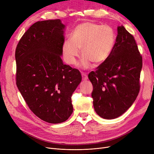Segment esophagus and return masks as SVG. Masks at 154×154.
Instances as JSON below:
<instances>
[{"label": "esophagus", "instance_id": "34e87169", "mask_svg": "<svg viewBox=\"0 0 154 154\" xmlns=\"http://www.w3.org/2000/svg\"><path fill=\"white\" fill-rule=\"evenodd\" d=\"M82 77L83 80H87L88 79V76L87 75V74H84V73H82Z\"/></svg>", "mask_w": 154, "mask_h": 154}]
</instances>
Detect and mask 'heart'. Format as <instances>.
<instances>
[{"mask_svg":"<svg viewBox=\"0 0 154 154\" xmlns=\"http://www.w3.org/2000/svg\"><path fill=\"white\" fill-rule=\"evenodd\" d=\"M115 33L107 26L87 22L79 24L73 30L70 40H65L62 51L65 61L74 65L79 55L83 56L80 66L87 69L91 63L99 66L109 56L115 42Z\"/></svg>","mask_w":154,"mask_h":154,"instance_id":"1","label":"heart"}]
</instances>
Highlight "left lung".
Instances as JSON below:
<instances>
[{
  "label": "left lung",
  "instance_id": "left-lung-1",
  "mask_svg": "<svg viewBox=\"0 0 154 154\" xmlns=\"http://www.w3.org/2000/svg\"><path fill=\"white\" fill-rule=\"evenodd\" d=\"M142 57L132 35L117 27L116 43L108 58L88 75L93 85L95 111L105 119L122 116L131 107L140 90Z\"/></svg>",
  "mask_w": 154,
  "mask_h": 154
}]
</instances>
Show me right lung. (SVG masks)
Returning a JSON list of instances; mask_svg holds the SVG:
<instances>
[{"label": "right lung", "instance_id": "add662e5", "mask_svg": "<svg viewBox=\"0 0 154 154\" xmlns=\"http://www.w3.org/2000/svg\"><path fill=\"white\" fill-rule=\"evenodd\" d=\"M65 29L60 19L37 22L15 50L18 89L32 112L51 124L71 116V97L82 80L80 72L61 59Z\"/></svg>", "mask_w": 154, "mask_h": 154}]
</instances>
